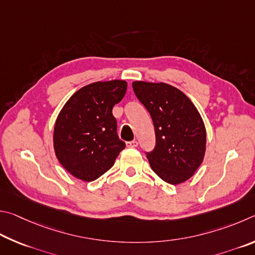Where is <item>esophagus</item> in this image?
I'll return each instance as SVG.
<instances>
[{
  "label": "esophagus",
  "mask_w": 255,
  "mask_h": 255,
  "mask_svg": "<svg viewBox=\"0 0 255 255\" xmlns=\"http://www.w3.org/2000/svg\"><path fill=\"white\" fill-rule=\"evenodd\" d=\"M137 144H139V143H137L136 140L127 142V146H128V148H135V146H137Z\"/></svg>",
  "instance_id": "esophagus-1"
}]
</instances>
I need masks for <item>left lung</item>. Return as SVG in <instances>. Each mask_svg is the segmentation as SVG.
I'll list each match as a JSON object with an SVG mask.
<instances>
[{
	"instance_id": "obj_1",
	"label": "left lung",
	"mask_w": 255,
	"mask_h": 255,
	"mask_svg": "<svg viewBox=\"0 0 255 255\" xmlns=\"http://www.w3.org/2000/svg\"><path fill=\"white\" fill-rule=\"evenodd\" d=\"M132 87L153 121L155 146L145 152L152 170L171 185L189 179L202 164L206 149V130L199 112L171 85L133 82Z\"/></svg>"
}]
</instances>
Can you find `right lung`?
<instances>
[{
    "label": "right lung",
    "instance_id": "1",
    "mask_svg": "<svg viewBox=\"0 0 255 255\" xmlns=\"http://www.w3.org/2000/svg\"><path fill=\"white\" fill-rule=\"evenodd\" d=\"M124 80L96 82L80 88L58 115L53 146L61 166L74 177L93 181L112 168L125 143L112 114L127 93Z\"/></svg>",
    "mask_w": 255,
    "mask_h": 255
}]
</instances>
